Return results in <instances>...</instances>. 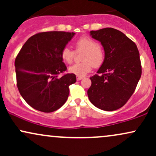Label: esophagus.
Returning a JSON list of instances; mask_svg holds the SVG:
<instances>
[{
	"label": "esophagus",
	"instance_id": "34e87169",
	"mask_svg": "<svg viewBox=\"0 0 156 156\" xmlns=\"http://www.w3.org/2000/svg\"><path fill=\"white\" fill-rule=\"evenodd\" d=\"M82 78H83V77H81V76H77V80H81Z\"/></svg>",
	"mask_w": 156,
	"mask_h": 156
}]
</instances>
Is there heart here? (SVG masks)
Segmentation results:
<instances>
[{
    "mask_svg": "<svg viewBox=\"0 0 156 156\" xmlns=\"http://www.w3.org/2000/svg\"><path fill=\"white\" fill-rule=\"evenodd\" d=\"M76 51H83L81 63L73 64L69 67V72L77 76H83L92 70L93 66L98 67L103 64L105 52L102 46L98 44L94 39L89 37H82L76 41ZM62 58L67 64H71L75 57V52L65 47L62 51Z\"/></svg>",
    "mask_w": 156,
    "mask_h": 156,
    "instance_id": "b5f03b06",
    "label": "heart"
}]
</instances>
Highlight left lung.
Here are the masks:
<instances>
[{
  "mask_svg": "<svg viewBox=\"0 0 156 156\" xmlns=\"http://www.w3.org/2000/svg\"><path fill=\"white\" fill-rule=\"evenodd\" d=\"M90 35L101 43L105 58L97 72L100 75L90 78L87 94L97 108L115 111L129 100L141 78L139 51L131 39L114 28L91 31Z\"/></svg>",
  "mask_w": 156,
  "mask_h": 156,
  "instance_id": "left-lung-1",
  "label": "left lung"
}]
</instances>
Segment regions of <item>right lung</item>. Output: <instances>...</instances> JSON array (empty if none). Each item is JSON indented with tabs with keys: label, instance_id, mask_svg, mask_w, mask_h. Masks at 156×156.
Segmentation results:
<instances>
[{
	"label": "right lung",
	"instance_id": "add662e5",
	"mask_svg": "<svg viewBox=\"0 0 156 156\" xmlns=\"http://www.w3.org/2000/svg\"><path fill=\"white\" fill-rule=\"evenodd\" d=\"M76 33L42 32L23 44L15 58L17 86L30 106L39 112L56 111L67 101L69 86L76 83L75 74L58 75L67 70L62 51Z\"/></svg>",
	"mask_w": 156,
	"mask_h": 156
}]
</instances>
